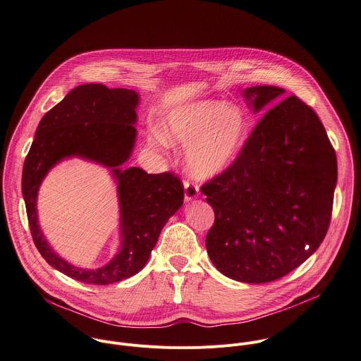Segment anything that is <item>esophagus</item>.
<instances>
[{
    "instance_id": "1",
    "label": "esophagus",
    "mask_w": 361,
    "mask_h": 361,
    "mask_svg": "<svg viewBox=\"0 0 361 361\" xmlns=\"http://www.w3.org/2000/svg\"><path fill=\"white\" fill-rule=\"evenodd\" d=\"M185 200L189 202V200H193L199 196V188L196 183L190 182V180H185Z\"/></svg>"
}]
</instances>
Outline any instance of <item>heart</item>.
Returning a JSON list of instances; mask_svg holds the SVG:
<instances>
[{
  "instance_id": "1",
  "label": "heart",
  "mask_w": 361,
  "mask_h": 361,
  "mask_svg": "<svg viewBox=\"0 0 361 361\" xmlns=\"http://www.w3.org/2000/svg\"><path fill=\"white\" fill-rule=\"evenodd\" d=\"M248 133L245 113L219 100H202L172 111L165 138L188 147L186 165L197 179L213 178L238 155Z\"/></svg>"
}]
</instances>
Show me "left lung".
<instances>
[{
	"mask_svg": "<svg viewBox=\"0 0 361 361\" xmlns=\"http://www.w3.org/2000/svg\"><path fill=\"white\" fill-rule=\"evenodd\" d=\"M285 90L254 86L257 113ZM337 182L336 152L313 109L296 96L272 106L234 162L200 192L214 210L207 254L226 276L248 283L282 278L323 241Z\"/></svg>",
	"mask_w": 361,
	"mask_h": 361,
	"instance_id": "8db88e82",
	"label": "left lung"
}]
</instances>
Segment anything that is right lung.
<instances>
[{
    "instance_id": "1",
    "label": "right lung",
    "mask_w": 361,
    "mask_h": 361,
    "mask_svg": "<svg viewBox=\"0 0 361 361\" xmlns=\"http://www.w3.org/2000/svg\"><path fill=\"white\" fill-rule=\"evenodd\" d=\"M138 99L134 90L109 89L104 85L75 87L42 117L24 162L23 195L34 243L49 265L85 283L109 285L140 272L161 230L183 203V185L172 172L147 173L141 168H121L135 144ZM69 156L109 166L119 183L122 250L97 270L78 269L61 259L37 224L39 185L52 166Z\"/></svg>"
}]
</instances>
